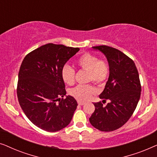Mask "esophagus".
<instances>
[{
  "label": "esophagus",
  "instance_id": "obj_1",
  "mask_svg": "<svg viewBox=\"0 0 157 157\" xmlns=\"http://www.w3.org/2000/svg\"><path fill=\"white\" fill-rule=\"evenodd\" d=\"M78 105H81V106H82V105H83V104H85V101H80V100H78Z\"/></svg>",
  "mask_w": 157,
  "mask_h": 157
}]
</instances>
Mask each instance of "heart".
<instances>
[{
	"mask_svg": "<svg viewBox=\"0 0 157 157\" xmlns=\"http://www.w3.org/2000/svg\"><path fill=\"white\" fill-rule=\"evenodd\" d=\"M77 65L79 68L89 71V81H93L101 85L106 82L110 74L109 63L104 60H100L97 56L86 53L77 60ZM76 72L74 68L68 65H65L61 69V77L63 81L68 85H73L75 82ZM96 92L94 86L78 85L71 91V94L79 100L86 101L92 97Z\"/></svg>",
	"mask_w": 157,
	"mask_h": 157,
	"instance_id": "obj_1",
	"label": "heart"
}]
</instances>
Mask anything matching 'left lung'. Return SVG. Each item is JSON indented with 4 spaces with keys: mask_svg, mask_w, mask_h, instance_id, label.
<instances>
[{
    "mask_svg": "<svg viewBox=\"0 0 157 157\" xmlns=\"http://www.w3.org/2000/svg\"><path fill=\"white\" fill-rule=\"evenodd\" d=\"M104 53L110 67V74L104 91L99 95L106 106L94 103L95 111L89 118L94 127L101 132H112L130 119L141 96V83L134 62L118 49L107 46L92 47Z\"/></svg>",
    "mask_w": 157,
    "mask_h": 157,
    "instance_id": "left-lung-1",
    "label": "left lung"
}]
</instances>
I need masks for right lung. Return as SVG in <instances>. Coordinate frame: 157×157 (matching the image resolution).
I'll use <instances>...</instances> for the list:
<instances>
[{"instance_id": "add662e5", "label": "right lung", "mask_w": 157, "mask_h": 157, "mask_svg": "<svg viewBox=\"0 0 157 157\" xmlns=\"http://www.w3.org/2000/svg\"><path fill=\"white\" fill-rule=\"evenodd\" d=\"M79 48L48 44L25 56L18 73L17 96L25 116L34 125L49 132L67 126L78 106L66 96L61 69Z\"/></svg>"}]
</instances>
